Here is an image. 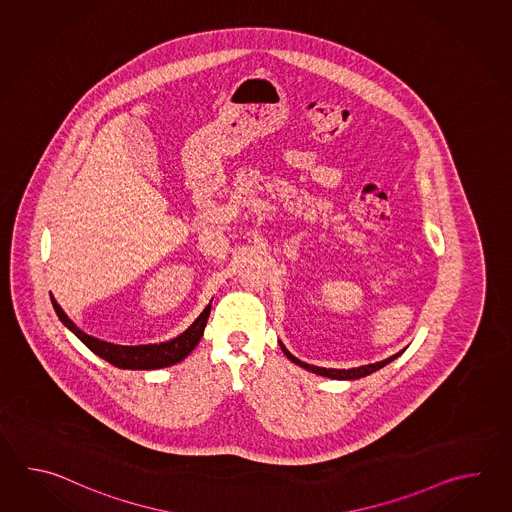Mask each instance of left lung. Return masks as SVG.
<instances>
[{
  "instance_id": "8db88e82",
  "label": "left lung",
  "mask_w": 512,
  "mask_h": 512,
  "mask_svg": "<svg viewBox=\"0 0 512 512\" xmlns=\"http://www.w3.org/2000/svg\"><path fill=\"white\" fill-rule=\"evenodd\" d=\"M280 346H282V351L287 355V359L293 360L294 364H298V366H302L305 370L313 371L316 375H322V377H329V379H360V377H366V375H370L373 371L381 370L382 366H386V364H390L393 359H397L403 351H399V353H395L393 357L390 359L382 360V362H375V364H368V366H360V368H351V370H331V368H318V366H309L307 362H302V360L296 359L293 357L285 346H283L282 342H280Z\"/></svg>"
}]
</instances>
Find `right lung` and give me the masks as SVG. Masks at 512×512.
Returning a JSON list of instances; mask_svg holds the SVG:
<instances>
[{"label": "right lung", "instance_id": "right-lung-1", "mask_svg": "<svg viewBox=\"0 0 512 512\" xmlns=\"http://www.w3.org/2000/svg\"><path fill=\"white\" fill-rule=\"evenodd\" d=\"M51 302L55 307L56 315L62 320L64 326L69 327L77 335L87 348L91 349L100 359L108 360L109 364L122 368V370H157L177 364L192 353L197 342L203 337V331L207 326L208 315H210V304L203 309V313L197 316L196 322L181 333L179 337L163 342V344H148V346H117L111 342H104L95 337H89L84 331H80L71 318H67L62 307L56 304L55 298L51 296Z\"/></svg>", "mask_w": 512, "mask_h": 512}]
</instances>
